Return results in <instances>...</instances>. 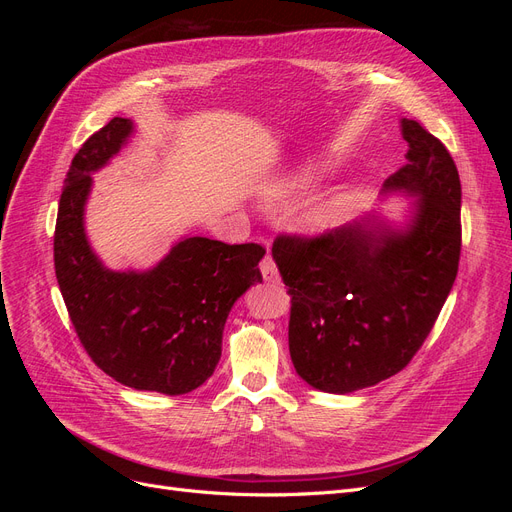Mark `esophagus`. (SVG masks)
Returning a JSON list of instances; mask_svg holds the SVG:
<instances>
[{
	"label": "esophagus",
	"instance_id": "34e87169",
	"mask_svg": "<svg viewBox=\"0 0 512 512\" xmlns=\"http://www.w3.org/2000/svg\"><path fill=\"white\" fill-rule=\"evenodd\" d=\"M260 273H262V277H265L267 282H275L277 275H280V273H277L275 262H273V258L269 254L260 260Z\"/></svg>",
	"mask_w": 512,
	"mask_h": 512
}]
</instances>
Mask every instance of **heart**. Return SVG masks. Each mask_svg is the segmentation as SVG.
I'll return each instance as SVG.
<instances>
[{
  "label": "heart",
  "mask_w": 512,
  "mask_h": 512,
  "mask_svg": "<svg viewBox=\"0 0 512 512\" xmlns=\"http://www.w3.org/2000/svg\"><path fill=\"white\" fill-rule=\"evenodd\" d=\"M314 183V175L307 173V175H301L299 179H294L292 183H288L284 192L290 194V192H305L307 188H312ZM339 211H342V205L337 203V200H324V203H318V205H312L305 215H303V224L309 228V230H324L329 228L335 220Z\"/></svg>",
  "instance_id": "b5f03b06"
}]
</instances>
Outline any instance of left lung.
<instances>
[{
  "label": "left lung",
  "instance_id": "obj_1",
  "mask_svg": "<svg viewBox=\"0 0 512 512\" xmlns=\"http://www.w3.org/2000/svg\"><path fill=\"white\" fill-rule=\"evenodd\" d=\"M401 132L410 162L384 188L421 196L406 232L352 224L312 237L282 232L273 241L290 294L292 365L324 393H352L399 374L421 350L457 277V166L418 121L404 119Z\"/></svg>",
  "mask_w": 512,
  "mask_h": 512
}]
</instances>
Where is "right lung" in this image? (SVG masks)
I'll return each instance as SVG.
<instances>
[{
	"instance_id": "obj_1",
	"label": "right lung",
	"mask_w": 512,
	"mask_h": 512,
	"mask_svg": "<svg viewBox=\"0 0 512 512\" xmlns=\"http://www.w3.org/2000/svg\"><path fill=\"white\" fill-rule=\"evenodd\" d=\"M130 132L132 123L115 117L74 156L59 198L55 275L72 327L104 374L136 391L183 395L213 374L230 307L262 282L258 262L267 250L190 237L151 271L104 269L83 228L89 173L115 156Z\"/></svg>"
}]
</instances>
